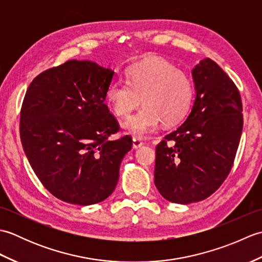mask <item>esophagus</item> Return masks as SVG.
I'll use <instances>...</instances> for the list:
<instances>
[{
	"instance_id": "1",
	"label": "esophagus",
	"mask_w": 262,
	"mask_h": 262,
	"mask_svg": "<svg viewBox=\"0 0 262 262\" xmlns=\"http://www.w3.org/2000/svg\"><path fill=\"white\" fill-rule=\"evenodd\" d=\"M142 145H144V143L142 140H140L138 137L133 138V147L134 148H140Z\"/></svg>"
}]
</instances>
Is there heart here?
I'll use <instances>...</instances> for the list:
<instances>
[{
    "instance_id": "1",
    "label": "heart",
    "mask_w": 262,
    "mask_h": 262,
    "mask_svg": "<svg viewBox=\"0 0 262 262\" xmlns=\"http://www.w3.org/2000/svg\"><path fill=\"white\" fill-rule=\"evenodd\" d=\"M127 83L111 82L105 90V101L111 111L126 118L141 102L145 105L125 122L126 129L136 136L152 133L162 121L173 125L190 110L193 86L185 72L168 60L148 57L126 72Z\"/></svg>"
}]
</instances>
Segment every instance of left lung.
Returning a JSON list of instances; mask_svg holds the SVG:
<instances>
[{
  "instance_id": "obj_1",
  "label": "left lung",
  "mask_w": 262,
  "mask_h": 262,
  "mask_svg": "<svg viewBox=\"0 0 262 262\" xmlns=\"http://www.w3.org/2000/svg\"><path fill=\"white\" fill-rule=\"evenodd\" d=\"M192 77L191 113L155 149L154 183L177 204L200 202L221 187L234 163L243 128L241 96L231 77L210 58L194 66Z\"/></svg>"
}]
</instances>
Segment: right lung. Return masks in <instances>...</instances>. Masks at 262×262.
<instances>
[{
	"label": "right lung",
	"mask_w": 262,
	"mask_h": 262,
	"mask_svg": "<svg viewBox=\"0 0 262 262\" xmlns=\"http://www.w3.org/2000/svg\"><path fill=\"white\" fill-rule=\"evenodd\" d=\"M114 71L69 60L43 71L27 89L20 113L22 147L42 186L74 205L108 198L130 136L111 141L119 124L104 103Z\"/></svg>",
	"instance_id": "add662e5"
}]
</instances>
